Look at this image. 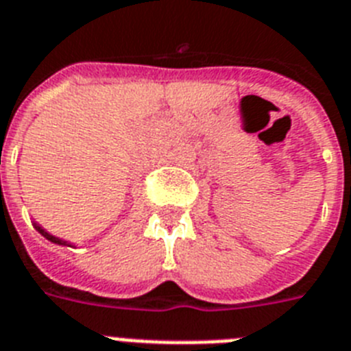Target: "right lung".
<instances>
[{"label":"right lung","mask_w":351,"mask_h":351,"mask_svg":"<svg viewBox=\"0 0 351 351\" xmlns=\"http://www.w3.org/2000/svg\"><path fill=\"white\" fill-rule=\"evenodd\" d=\"M34 226H35V230L39 232L40 235H44V237H46V239H48V241H51L53 244H58V246H69V248H75V244L69 243V241L60 239V237H57V235L49 234V232H46V228H43V226H40L39 223H35V221H34Z\"/></svg>","instance_id":"obj_1"}]
</instances>
